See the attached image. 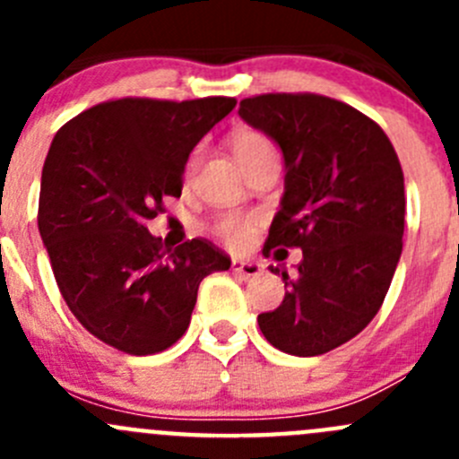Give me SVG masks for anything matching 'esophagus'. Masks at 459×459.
<instances>
[{
    "label": "esophagus",
    "instance_id": "1",
    "mask_svg": "<svg viewBox=\"0 0 459 459\" xmlns=\"http://www.w3.org/2000/svg\"><path fill=\"white\" fill-rule=\"evenodd\" d=\"M230 268H233V271L242 277H257L259 273H262V264L253 262V259L235 257L233 264H230Z\"/></svg>",
    "mask_w": 459,
    "mask_h": 459
}]
</instances>
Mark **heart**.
Returning <instances> with one entry per match:
<instances>
[{
	"instance_id": "b5f03b06",
	"label": "heart",
	"mask_w": 459,
	"mask_h": 459,
	"mask_svg": "<svg viewBox=\"0 0 459 459\" xmlns=\"http://www.w3.org/2000/svg\"><path fill=\"white\" fill-rule=\"evenodd\" d=\"M230 151H233L235 160L242 166L244 161L264 155V152H275V148H273V143L262 133L242 128V131L233 133V137H230ZM253 229H255V220L253 217L229 215L221 217L215 224V233L233 248L244 247L248 242V238H251Z\"/></svg>"
}]
</instances>
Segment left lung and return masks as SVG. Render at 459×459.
Wrapping results in <instances>:
<instances>
[{
    "label": "left lung",
    "mask_w": 459,
    "mask_h": 459,
    "mask_svg": "<svg viewBox=\"0 0 459 459\" xmlns=\"http://www.w3.org/2000/svg\"><path fill=\"white\" fill-rule=\"evenodd\" d=\"M239 117L284 155V195L264 253L281 259L302 248L293 275L275 268L286 293L257 316L259 331L289 355L328 353L367 328L395 275L406 206L397 152L367 115L313 92L248 97Z\"/></svg>",
    "instance_id": "left-lung-1"
}]
</instances>
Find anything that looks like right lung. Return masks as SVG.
<instances>
[{
    "label": "right lung",
    "mask_w": 459,
    "mask_h": 459,
    "mask_svg": "<svg viewBox=\"0 0 459 459\" xmlns=\"http://www.w3.org/2000/svg\"><path fill=\"white\" fill-rule=\"evenodd\" d=\"M235 104L124 97L73 117L50 143L37 226L64 302L104 344L128 355L173 346L200 281L230 268L206 239L164 248L146 221L182 195L188 155Z\"/></svg>",
    "instance_id": "add662e5"
}]
</instances>
